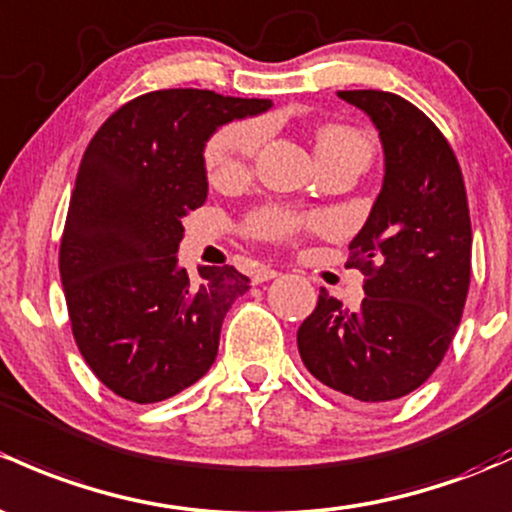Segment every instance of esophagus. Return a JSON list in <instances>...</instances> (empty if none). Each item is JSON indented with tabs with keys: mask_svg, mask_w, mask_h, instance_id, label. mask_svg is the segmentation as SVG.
I'll list each match as a JSON object with an SVG mask.
<instances>
[{
	"mask_svg": "<svg viewBox=\"0 0 512 512\" xmlns=\"http://www.w3.org/2000/svg\"><path fill=\"white\" fill-rule=\"evenodd\" d=\"M274 277H279L277 270H272V267H260V270L255 272V277H252V282L262 284V282H270Z\"/></svg>",
	"mask_w": 512,
	"mask_h": 512,
	"instance_id": "esophagus-1",
	"label": "esophagus"
}]
</instances>
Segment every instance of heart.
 <instances>
[{
	"mask_svg": "<svg viewBox=\"0 0 512 512\" xmlns=\"http://www.w3.org/2000/svg\"><path fill=\"white\" fill-rule=\"evenodd\" d=\"M265 142V125L257 120L233 122L220 127L208 139L203 161L213 184H233L245 179L255 164L257 152ZM363 149L370 154V139L360 129L348 125H324L316 134V152L321 159L333 154ZM328 225L326 215H306L287 208H260L247 218L245 230L252 238L270 242H297L301 235L311 230H321Z\"/></svg>",
	"mask_w": 512,
	"mask_h": 512,
	"instance_id": "obj_1",
	"label": "heart"
}]
</instances>
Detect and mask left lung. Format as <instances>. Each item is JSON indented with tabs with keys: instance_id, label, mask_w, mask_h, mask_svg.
I'll use <instances>...</instances> for the list:
<instances>
[{
	"instance_id": "8db88e82",
	"label": "left lung",
	"mask_w": 512,
	"mask_h": 512,
	"mask_svg": "<svg viewBox=\"0 0 512 512\" xmlns=\"http://www.w3.org/2000/svg\"><path fill=\"white\" fill-rule=\"evenodd\" d=\"M378 127L385 181L346 267L365 299L346 309L321 289L297 343L316 380L365 405L417 390L449 351L471 284L464 174L441 129L385 90H341Z\"/></svg>"
}]
</instances>
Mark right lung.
Instances as JSON below:
<instances>
[{
	"label": "right lung",
	"mask_w": 512,
	"mask_h": 512,
	"mask_svg": "<svg viewBox=\"0 0 512 512\" xmlns=\"http://www.w3.org/2000/svg\"><path fill=\"white\" fill-rule=\"evenodd\" d=\"M270 100L154 90L125 102L90 139L63 228L58 267L73 338L95 378L137 405L208 373L220 326L250 289L235 267L188 277L181 218L206 203V139Z\"/></svg>",
	"instance_id": "1"
}]
</instances>
